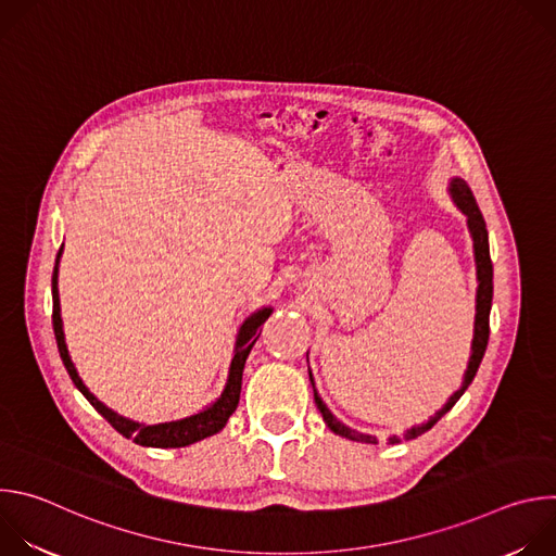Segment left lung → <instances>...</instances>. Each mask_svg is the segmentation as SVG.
Wrapping results in <instances>:
<instances>
[{"label": "left lung", "instance_id": "8db88e82", "mask_svg": "<svg viewBox=\"0 0 556 556\" xmlns=\"http://www.w3.org/2000/svg\"><path fill=\"white\" fill-rule=\"evenodd\" d=\"M448 193L455 202V206L466 215V224L472 237V251H475V266H478V296H475V330H472V345H470V358H468V367L464 371V382L462 387L451 395L446 401V405L435 412V416H431L427 422L407 429L403 435H391L389 444H399L403 440H414L422 433H427L446 412H451V407L462 399V393L468 389V384L472 382L475 374L480 369V363L484 358L486 345H489V334H491V326H489V316H491V305H493V262H491V249H489V230H486V222L484 215L472 198L470 187L462 180V178H453L448 185ZM309 382L314 387V378L309 371ZM314 403L316 409L321 412L326 425L330 427V431H334L337 435H343L348 440L354 442H365V444H378L376 435L369 433H361L356 429H350L348 425H343L341 420H337V416H332V412L328 409V405L321 401V395L316 393L314 389Z\"/></svg>", "mask_w": 556, "mask_h": 556}]
</instances>
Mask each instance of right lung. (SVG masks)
Returning <instances> with one entry per match:
<instances>
[{"label":"right lung","mask_w":556,"mask_h":556,"mask_svg":"<svg viewBox=\"0 0 556 556\" xmlns=\"http://www.w3.org/2000/svg\"><path fill=\"white\" fill-rule=\"evenodd\" d=\"M63 253V244L56 253V262H54V273H52V328H54V339H56V348L61 354V361L72 378V382L76 384V389L81 391L88 403L125 438L134 440L140 446H155V448H178V446H189L193 442H200L217 431H222L228 422V418L232 416V412L237 409V403H240V391H242V374H244V365L247 358L253 350V345L257 343L260 334H262V326L270 316L273 307H262L255 314H251L249 319L242 324L240 332H237V341H235V352H232V361H230V369H228V380L226 387L222 391L219 399L215 403H211L208 407H204L202 412L182 418V420H174V422H161V425H142V422H134L125 416H118L116 412H112L110 407H105L97 395L84 384V380L78 378L67 348H65V337H63V324H61V305H59V260Z\"/></svg>","instance_id":"obj_1"}]
</instances>
